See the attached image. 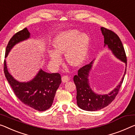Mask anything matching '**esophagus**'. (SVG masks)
<instances>
[{
  "mask_svg": "<svg viewBox=\"0 0 135 135\" xmlns=\"http://www.w3.org/2000/svg\"><path fill=\"white\" fill-rule=\"evenodd\" d=\"M69 80H70L69 79V77L68 76H67V75H63V76H62V78H61V80H62V81H63V83L68 82Z\"/></svg>",
  "mask_w": 135,
  "mask_h": 135,
  "instance_id": "34e87169",
  "label": "esophagus"
}]
</instances>
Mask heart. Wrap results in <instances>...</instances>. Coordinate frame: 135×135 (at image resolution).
Masks as SVG:
<instances>
[{
    "mask_svg": "<svg viewBox=\"0 0 135 135\" xmlns=\"http://www.w3.org/2000/svg\"><path fill=\"white\" fill-rule=\"evenodd\" d=\"M89 44V37L76 30H69L60 32L53 40L55 51H50L49 55L54 65L62 61L60 54L66 53V59L70 65H80L86 57Z\"/></svg>",
    "mask_w": 135,
    "mask_h": 135,
    "instance_id": "obj_1",
    "label": "heart"
}]
</instances>
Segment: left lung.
I'll return each mask as SVG.
<instances>
[{"mask_svg":"<svg viewBox=\"0 0 135 135\" xmlns=\"http://www.w3.org/2000/svg\"><path fill=\"white\" fill-rule=\"evenodd\" d=\"M101 32L104 37V46L109 48L118 59L126 63L127 66V57L119 37L112 31L101 27ZM92 62L86 65L78 70V74L74 76V81L76 88V102L78 106L84 110H99L109 105L117 97L123 83L125 73L122 80L114 90L107 95H98L94 93L89 86V73L92 68Z\"/></svg>","mask_w":135,"mask_h":135,"instance_id":"left-lung-1","label":"left lung"}]
</instances>
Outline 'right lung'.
Listing matches in <instances>:
<instances>
[{
	"instance_id": "1",
	"label": "right lung",
	"mask_w": 135,
	"mask_h": 135,
	"mask_svg": "<svg viewBox=\"0 0 135 135\" xmlns=\"http://www.w3.org/2000/svg\"><path fill=\"white\" fill-rule=\"evenodd\" d=\"M30 33L25 28L17 32L10 39L6 48L7 57L11 48L20 41L30 37ZM4 74L16 96L28 106L38 111H45L52 104L56 91L61 83L60 74H49L40 70L34 79L27 83L16 81L8 71L4 60Z\"/></svg>"
}]
</instances>
